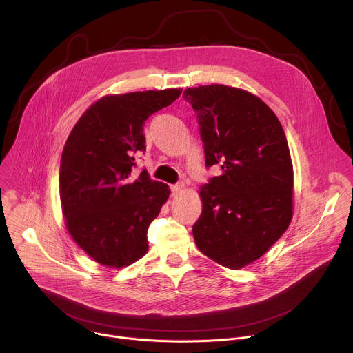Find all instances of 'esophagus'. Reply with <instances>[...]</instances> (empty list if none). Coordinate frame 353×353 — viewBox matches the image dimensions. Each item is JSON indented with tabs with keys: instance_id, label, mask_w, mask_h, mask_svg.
Returning <instances> with one entry per match:
<instances>
[{
	"instance_id": "34e87169",
	"label": "esophagus",
	"mask_w": 353,
	"mask_h": 353,
	"mask_svg": "<svg viewBox=\"0 0 353 353\" xmlns=\"http://www.w3.org/2000/svg\"><path fill=\"white\" fill-rule=\"evenodd\" d=\"M183 188H184V184H183V183H177V184H172V185H170V191H172L173 195H176L177 192H180Z\"/></svg>"
}]
</instances>
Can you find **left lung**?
<instances>
[{"label":"left lung","instance_id":"left-lung-1","mask_svg":"<svg viewBox=\"0 0 353 353\" xmlns=\"http://www.w3.org/2000/svg\"><path fill=\"white\" fill-rule=\"evenodd\" d=\"M204 143L205 166L221 174L201 187L196 247L239 270L260 259L292 219L293 168L283 128L257 96L226 85L188 88Z\"/></svg>","mask_w":353,"mask_h":353}]
</instances>
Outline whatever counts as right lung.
Returning <instances> with one entry per match:
<instances>
[{
	"label": "right lung",
	"mask_w": 353,
	"mask_h": 353,
	"mask_svg": "<svg viewBox=\"0 0 353 353\" xmlns=\"http://www.w3.org/2000/svg\"><path fill=\"white\" fill-rule=\"evenodd\" d=\"M181 89L105 96L72 128L60 165V198L75 243L99 264L127 267L148 251V228L170 190L135 172L145 152L143 124Z\"/></svg>",
	"instance_id": "add662e5"
}]
</instances>
